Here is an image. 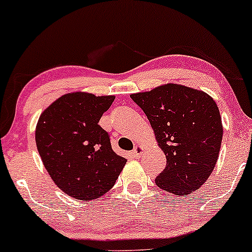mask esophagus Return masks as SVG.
<instances>
[{"mask_svg":"<svg viewBox=\"0 0 252 252\" xmlns=\"http://www.w3.org/2000/svg\"><path fill=\"white\" fill-rule=\"evenodd\" d=\"M143 150H144V148L142 146H140V144H137V146L134 147V150H133V153H132L133 157H136V158L140 157L141 155H142Z\"/></svg>","mask_w":252,"mask_h":252,"instance_id":"34e87169","label":"esophagus"}]
</instances>
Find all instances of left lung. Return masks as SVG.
Returning a JSON list of instances; mask_svg holds the SVG:
<instances>
[{"mask_svg": "<svg viewBox=\"0 0 252 252\" xmlns=\"http://www.w3.org/2000/svg\"><path fill=\"white\" fill-rule=\"evenodd\" d=\"M130 98L143 110L166 167L156 185L170 194H192L212 173L222 140L221 117L215 99L204 92L167 84Z\"/></svg>", "mask_w": 252, "mask_h": 252, "instance_id": "left-lung-1", "label": "left lung"}]
</instances>
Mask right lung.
<instances>
[{
  "label": "right lung",
  "mask_w": 252,
  "mask_h": 252,
  "mask_svg": "<svg viewBox=\"0 0 252 252\" xmlns=\"http://www.w3.org/2000/svg\"><path fill=\"white\" fill-rule=\"evenodd\" d=\"M115 96L84 92L61 96L41 113L35 142L55 185L71 197L92 201L116 184L126 158L112 150L110 136L98 125Z\"/></svg>",
  "instance_id": "add662e5"
}]
</instances>
